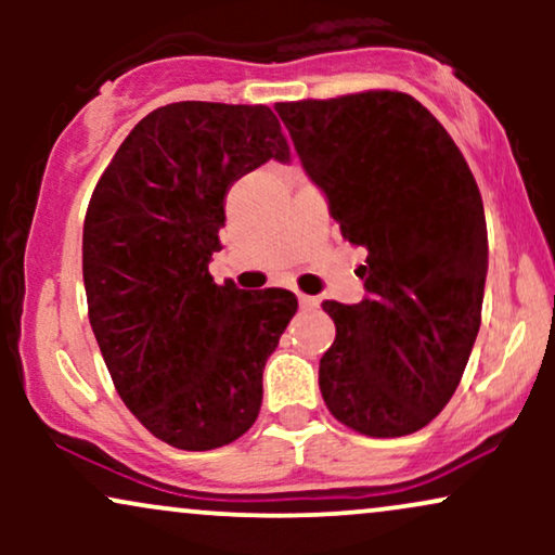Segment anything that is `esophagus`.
Instances as JSON below:
<instances>
[{
    "mask_svg": "<svg viewBox=\"0 0 555 555\" xmlns=\"http://www.w3.org/2000/svg\"><path fill=\"white\" fill-rule=\"evenodd\" d=\"M297 299H299V308H302V310H315L318 305H321V299L310 297V295H299Z\"/></svg>",
    "mask_w": 555,
    "mask_h": 555,
    "instance_id": "esophagus-1",
    "label": "esophagus"
}]
</instances>
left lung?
<instances>
[{
    "label": "left lung",
    "instance_id": "8db88e82",
    "mask_svg": "<svg viewBox=\"0 0 555 555\" xmlns=\"http://www.w3.org/2000/svg\"><path fill=\"white\" fill-rule=\"evenodd\" d=\"M341 237L365 247L367 297L323 310L336 339L318 384L328 412L371 438L410 436L449 404L482 318L488 227L443 125L410 93L276 104Z\"/></svg>",
    "mask_w": 555,
    "mask_h": 555
}]
</instances>
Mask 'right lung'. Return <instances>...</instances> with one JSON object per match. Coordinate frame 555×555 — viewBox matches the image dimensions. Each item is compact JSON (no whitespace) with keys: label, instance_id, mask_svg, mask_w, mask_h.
Segmentation results:
<instances>
[{"label":"right lung","instance_id":"1","mask_svg":"<svg viewBox=\"0 0 555 555\" xmlns=\"http://www.w3.org/2000/svg\"><path fill=\"white\" fill-rule=\"evenodd\" d=\"M289 145L269 106L180 101L132 127L82 224L88 318L114 388L158 441L208 451L258 420L292 292L216 284L229 184Z\"/></svg>","mask_w":555,"mask_h":555}]
</instances>
